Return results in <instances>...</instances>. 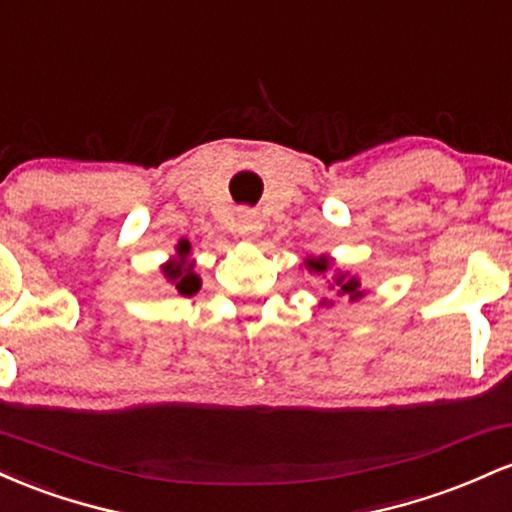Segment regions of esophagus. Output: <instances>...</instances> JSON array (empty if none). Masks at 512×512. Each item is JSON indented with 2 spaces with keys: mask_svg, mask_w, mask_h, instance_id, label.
I'll list each match as a JSON object with an SVG mask.
<instances>
[{
  "mask_svg": "<svg viewBox=\"0 0 512 512\" xmlns=\"http://www.w3.org/2000/svg\"><path fill=\"white\" fill-rule=\"evenodd\" d=\"M261 217H258L256 210L241 208L237 212V234L244 239H256L261 234Z\"/></svg>",
  "mask_w": 512,
  "mask_h": 512,
  "instance_id": "obj_1",
  "label": "esophagus"
}]
</instances>
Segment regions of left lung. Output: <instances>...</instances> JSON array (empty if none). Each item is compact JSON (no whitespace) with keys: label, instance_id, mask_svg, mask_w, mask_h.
<instances>
[{"label":"left lung","instance_id":"left-lung-1","mask_svg":"<svg viewBox=\"0 0 512 512\" xmlns=\"http://www.w3.org/2000/svg\"><path fill=\"white\" fill-rule=\"evenodd\" d=\"M304 266L309 273H317L319 278H324L326 290L333 292L338 297H348L350 302H358L365 295L363 285H360L358 275H350L348 271H333V263L326 256H307L304 258Z\"/></svg>","mask_w":512,"mask_h":512}]
</instances>
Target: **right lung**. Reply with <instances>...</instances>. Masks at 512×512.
I'll use <instances>...</instances> for the list:
<instances>
[{"mask_svg": "<svg viewBox=\"0 0 512 512\" xmlns=\"http://www.w3.org/2000/svg\"><path fill=\"white\" fill-rule=\"evenodd\" d=\"M188 254H191V241L181 239L176 246V258L162 266L166 280L186 297L200 290V278L193 273V261H188Z\"/></svg>", "mask_w": 512, "mask_h": 512, "instance_id": "right-lung-1", "label": "right lung"}]
</instances>
